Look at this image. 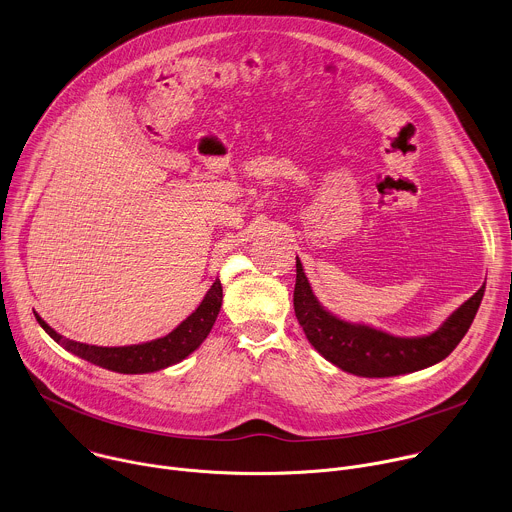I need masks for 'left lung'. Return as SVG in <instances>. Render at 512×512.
Listing matches in <instances>:
<instances>
[{
  "label": "left lung",
  "mask_w": 512,
  "mask_h": 512,
  "mask_svg": "<svg viewBox=\"0 0 512 512\" xmlns=\"http://www.w3.org/2000/svg\"><path fill=\"white\" fill-rule=\"evenodd\" d=\"M484 296V285L466 300L440 328L427 336H393L367 324L340 320L314 296L296 257L294 310L310 344L338 369L356 377H397L415 373L444 360L466 336Z\"/></svg>",
  "instance_id": "obj_1"
}]
</instances>
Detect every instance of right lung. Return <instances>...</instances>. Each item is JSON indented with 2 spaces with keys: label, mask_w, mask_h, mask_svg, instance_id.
Here are the masks:
<instances>
[{
  "label": "right lung",
  "mask_w": 512,
  "mask_h": 512,
  "mask_svg": "<svg viewBox=\"0 0 512 512\" xmlns=\"http://www.w3.org/2000/svg\"><path fill=\"white\" fill-rule=\"evenodd\" d=\"M221 306H223V285L216 279L206 291L200 306L170 334L150 342H143V344H131V346H95V344L68 340L60 336L56 330H52L38 314L34 316L38 324L46 330V334L54 342H58L64 350L72 352L79 358H85L107 371H115L123 375H141V373H154V371L168 369L172 364L192 354L212 330L216 316L221 312Z\"/></svg>",
  "instance_id": "right-lung-1"
}]
</instances>
